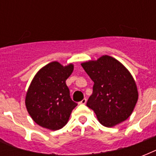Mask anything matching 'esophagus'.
Returning a JSON list of instances; mask_svg holds the SVG:
<instances>
[{
    "label": "esophagus",
    "mask_w": 156,
    "mask_h": 156,
    "mask_svg": "<svg viewBox=\"0 0 156 156\" xmlns=\"http://www.w3.org/2000/svg\"><path fill=\"white\" fill-rule=\"evenodd\" d=\"M87 103V99H83V100H81L79 102V104H85Z\"/></svg>",
    "instance_id": "obj_1"
}]
</instances>
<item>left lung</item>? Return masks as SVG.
<instances>
[{
    "instance_id": "obj_1",
    "label": "left lung",
    "mask_w": 156,
    "mask_h": 156,
    "mask_svg": "<svg viewBox=\"0 0 156 156\" xmlns=\"http://www.w3.org/2000/svg\"><path fill=\"white\" fill-rule=\"evenodd\" d=\"M81 65L94 82L87 106L94 110L100 123L112 127L126 121L138 98L137 86L128 69L107 55Z\"/></svg>"
}]
</instances>
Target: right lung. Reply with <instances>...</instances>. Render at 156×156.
<instances>
[{
	"label": "right lung",
	"mask_w": 156,
	"mask_h": 156,
	"mask_svg": "<svg viewBox=\"0 0 156 156\" xmlns=\"http://www.w3.org/2000/svg\"><path fill=\"white\" fill-rule=\"evenodd\" d=\"M73 70V64L63 66L53 61L34 77L25 103L28 113L39 126L57 130L68 122L71 112L78 105L71 100L66 83Z\"/></svg>",
	"instance_id": "right-lung-1"
}]
</instances>
